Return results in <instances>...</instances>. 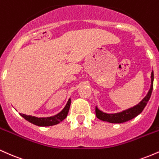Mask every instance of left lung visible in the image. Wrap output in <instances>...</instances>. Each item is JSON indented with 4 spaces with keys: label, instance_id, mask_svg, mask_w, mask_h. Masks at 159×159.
Wrapping results in <instances>:
<instances>
[{
    "label": "left lung",
    "instance_id": "8db88e82",
    "mask_svg": "<svg viewBox=\"0 0 159 159\" xmlns=\"http://www.w3.org/2000/svg\"><path fill=\"white\" fill-rule=\"evenodd\" d=\"M153 80H154V74L153 71L151 72V86L150 89L147 93V96L144 97L138 105H134V107L124 110L121 112L115 113V114H107L100 111L97 107H96V115L98 119L102 120V121L108 122L111 123H122L129 120L133 119L135 116L140 114L147 105L150 98L152 91L153 89Z\"/></svg>",
    "mask_w": 159,
    "mask_h": 159
}]
</instances>
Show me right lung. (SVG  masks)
<instances>
[{"mask_svg": "<svg viewBox=\"0 0 159 159\" xmlns=\"http://www.w3.org/2000/svg\"><path fill=\"white\" fill-rule=\"evenodd\" d=\"M70 105L71 98H69L64 108L61 112L54 115V116H49V117H36V116H30V115L23 114H20V115L28 122L36 125H38V126H51V125H57V124L60 123L61 121L66 119L67 114H68Z\"/></svg>", "mask_w": 159, "mask_h": 159, "instance_id": "obj_1", "label": "right lung"}]
</instances>
